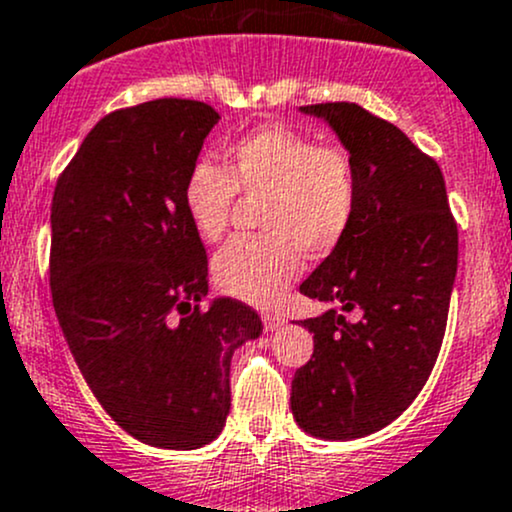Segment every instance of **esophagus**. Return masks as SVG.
Listing matches in <instances>:
<instances>
[{"label":"esophagus","instance_id":"34e87169","mask_svg":"<svg viewBox=\"0 0 512 512\" xmlns=\"http://www.w3.org/2000/svg\"><path fill=\"white\" fill-rule=\"evenodd\" d=\"M262 324H265V331H277L279 326H284V319L279 314H262Z\"/></svg>","mask_w":512,"mask_h":512}]
</instances>
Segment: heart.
Returning a JSON list of instances; mask_svg holds the SVG:
<instances>
[{
	"label": "heart",
	"mask_w": 512,
	"mask_h": 512,
	"mask_svg": "<svg viewBox=\"0 0 512 512\" xmlns=\"http://www.w3.org/2000/svg\"><path fill=\"white\" fill-rule=\"evenodd\" d=\"M225 166L201 161L184 186L188 220L203 240L228 233L238 193L260 198L262 235L238 238L213 262L215 284L255 306L277 304L299 277L304 252L326 257L351 230L358 208V174L338 144H316L289 125H267L235 139Z\"/></svg>",
	"instance_id": "obj_1"
}]
</instances>
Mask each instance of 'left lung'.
Segmentation results:
<instances>
[{
	"label": "left lung",
	"instance_id": "left-lung-1",
	"mask_svg": "<svg viewBox=\"0 0 512 512\" xmlns=\"http://www.w3.org/2000/svg\"><path fill=\"white\" fill-rule=\"evenodd\" d=\"M351 154L358 208L341 245L299 287L304 297L360 309L306 319L314 353L292 380V414L321 439L387 427L432 375L444 341L459 230L439 164L402 129L355 102L304 105Z\"/></svg>",
	"mask_w": 512,
	"mask_h": 512
}]
</instances>
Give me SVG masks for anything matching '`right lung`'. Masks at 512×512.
Wrapping results in <instances>:
<instances>
[{
  "label": "right lung",
  "mask_w": 512,
  "mask_h": 512,
  "mask_svg": "<svg viewBox=\"0 0 512 512\" xmlns=\"http://www.w3.org/2000/svg\"><path fill=\"white\" fill-rule=\"evenodd\" d=\"M211 105L159 98L110 112L58 176L51 297L85 383L125 432L198 449L230 412V358L262 333L252 306L208 292V255L184 186Z\"/></svg>",
  "instance_id": "add662e5"
}]
</instances>
